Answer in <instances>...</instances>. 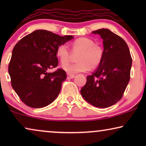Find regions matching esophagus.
Instances as JSON below:
<instances>
[{"label":"esophagus","mask_w":146,"mask_h":146,"mask_svg":"<svg viewBox=\"0 0 146 146\" xmlns=\"http://www.w3.org/2000/svg\"><path fill=\"white\" fill-rule=\"evenodd\" d=\"M74 77H75V75H74V74H67V78L68 79L74 78Z\"/></svg>","instance_id":"esophagus-1"}]
</instances>
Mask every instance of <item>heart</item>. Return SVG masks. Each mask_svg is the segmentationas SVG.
<instances>
[{
    "instance_id": "1",
    "label": "heart",
    "mask_w": 146,
    "mask_h": 146,
    "mask_svg": "<svg viewBox=\"0 0 146 146\" xmlns=\"http://www.w3.org/2000/svg\"><path fill=\"white\" fill-rule=\"evenodd\" d=\"M73 52H80L77 57L78 62L66 63L62 68L68 74H75L86 72L92 68L98 66L102 60L104 52L102 47L94 44L92 40L86 37L76 39L71 44ZM56 56L62 63L67 62L71 56V52L65 44L58 46L56 49Z\"/></svg>"
}]
</instances>
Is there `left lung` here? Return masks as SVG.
I'll return each instance as SVG.
<instances>
[{"mask_svg": "<svg viewBox=\"0 0 146 146\" xmlns=\"http://www.w3.org/2000/svg\"><path fill=\"white\" fill-rule=\"evenodd\" d=\"M103 39L104 56L98 68L86 78L81 94L94 106H111L123 96L130 78V52L122 38L106 29L93 31Z\"/></svg>", "mask_w": 146, "mask_h": 146, "instance_id": "1", "label": "left lung"}]
</instances>
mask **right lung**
<instances>
[{"instance_id": "obj_1", "label": "right lung", "mask_w": 146, "mask_h": 146, "mask_svg": "<svg viewBox=\"0 0 146 146\" xmlns=\"http://www.w3.org/2000/svg\"><path fill=\"white\" fill-rule=\"evenodd\" d=\"M73 38L37 30L25 36L15 46L9 65L11 85L28 106L45 107L58 96L62 84L66 79V72L58 69L50 73L48 70L58 64V46Z\"/></svg>"}]
</instances>
